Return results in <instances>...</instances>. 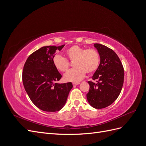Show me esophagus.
I'll return each instance as SVG.
<instances>
[{
    "label": "esophagus",
    "mask_w": 146,
    "mask_h": 146,
    "mask_svg": "<svg viewBox=\"0 0 146 146\" xmlns=\"http://www.w3.org/2000/svg\"><path fill=\"white\" fill-rule=\"evenodd\" d=\"M72 84H73L74 86H77V85H79V84H80V82H74Z\"/></svg>",
    "instance_id": "obj_1"
}]
</instances>
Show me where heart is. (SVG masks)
I'll return each instance as SVG.
<instances>
[{
    "instance_id": "1",
    "label": "heart",
    "mask_w": 146,
    "mask_h": 146,
    "mask_svg": "<svg viewBox=\"0 0 146 146\" xmlns=\"http://www.w3.org/2000/svg\"><path fill=\"white\" fill-rule=\"evenodd\" d=\"M66 58L60 54H55L52 63L56 70L61 72L68 71L70 67L68 61L74 62V68L70 70L64 76L66 82H78L85 77L86 74H92L99 68L100 56L94 48H88L74 45L65 50Z\"/></svg>"
}]
</instances>
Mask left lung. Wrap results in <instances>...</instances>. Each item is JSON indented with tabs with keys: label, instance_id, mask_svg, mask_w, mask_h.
I'll use <instances>...</instances> for the list:
<instances>
[{
	"label": "left lung",
	"instance_id": "obj_1",
	"mask_svg": "<svg viewBox=\"0 0 146 146\" xmlns=\"http://www.w3.org/2000/svg\"><path fill=\"white\" fill-rule=\"evenodd\" d=\"M100 56L99 68L92 76L97 83L88 82L90 90L86 94L88 102L97 109L108 107L115 101L122 90L124 70L117 55L111 48L94 44Z\"/></svg>",
	"mask_w": 146,
	"mask_h": 146
}]
</instances>
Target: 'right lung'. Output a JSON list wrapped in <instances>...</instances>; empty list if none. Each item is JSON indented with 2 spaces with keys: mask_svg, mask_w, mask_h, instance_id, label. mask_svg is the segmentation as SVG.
<instances>
[{
  "mask_svg": "<svg viewBox=\"0 0 146 146\" xmlns=\"http://www.w3.org/2000/svg\"><path fill=\"white\" fill-rule=\"evenodd\" d=\"M61 46H44L33 52L26 60L23 82L31 101L44 111L56 112L63 107L73 85L71 82L57 83L62 76L54 67L53 56Z\"/></svg>",
  "mask_w": 146,
  "mask_h": 146,
  "instance_id": "1",
  "label": "right lung"
}]
</instances>
